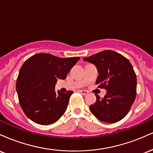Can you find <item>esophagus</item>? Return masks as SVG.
<instances>
[{
    "label": "esophagus",
    "instance_id": "esophagus-1",
    "mask_svg": "<svg viewBox=\"0 0 153 153\" xmlns=\"http://www.w3.org/2000/svg\"><path fill=\"white\" fill-rule=\"evenodd\" d=\"M79 92H80V94H82V95H86L88 94V91H87L85 90H80L79 91Z\"/></svg>",
    "mask_w": 153,
    "mask_h": 153
}]
</instances>
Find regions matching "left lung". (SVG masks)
Here are the masks:
<instances>
[{"instance_id":"left-lung-1","label":"left lung","mask_w":153,"mask_h":153,"mask_svg":"<svg viewBox=\"0 0 153 153\" xmlns=\"http://www.w3.org/2000/svg\"><path fill=\"white\" fill-rule=\"evenodd\" d=\"M84 61L94 64L99 75V88H105L103 99L96 95V102L90 106L92 114L103 122L115 123L127 114L137 94V77L133 67L121 54L104 50L88 57Z\"/></svg>"}]
</instances>
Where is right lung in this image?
I'll return each mask as SVG.
<instances>
[{"label":"right lung","instance_id":"right-lung-1","mask_svg":"<svg viewBox=\"0 0 153 153\" xmlns=\"http://www.w3.org/2000/svg\"><path fill=\"white\" fill-rule=\"evenodd\" d=\"M80 57L61 58L51 54L31 56L22 65L16 80L20 106L31 121L42 125L53 124L64 114L73 94L54 91L58 79L67 74Z\"/></svg>","mask_w":153,"mask_h":153}]
</instances>
